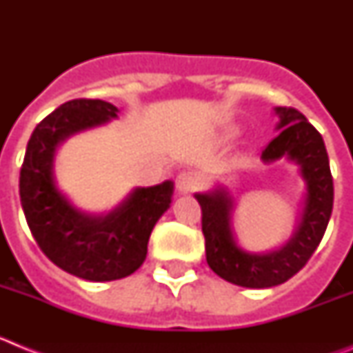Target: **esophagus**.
<instances>
[{"label": "esophagus", "instance_id": "obj_1", "mask_svg": "<svg viewBox=\"0 0 353 353\" xmlns=\"http://www.w3.org/2000/svg\"><path fill=\"white\" fill-rule=\"evenodd\" d=\"M174 183H176V189L180 192H191L199 185V176L192 171H182V173L176 174Z\"/></svg>", "mask_w": 353, "mask_h": 353}]
</instances>
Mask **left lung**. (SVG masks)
Returning <instances> with one entry per match:
<instances>
[{
  "label": "left lung",
  "mask_w": 353,
  "mask_h": 353,
  "mask_svg": "<svg viewBox=\"0 0 353 353\" xmlns=\"http://www.w3.org/2000/svg\"><path fill=\"white\" fill-rule=\"evenodd\" d=\"M279 117L276 138L261 152L265 164L286 159L299 168L305 194L297 226L285 245L269 252L240 248L233 230L235 198L226 187L196 192L201 207L207 263L224 281L244 288H270L288 281L307 263L329 224L334 185L322 136L293 108H274Z\"/></svg>",
  "instance_id": "obj_1"
}]
</instances>
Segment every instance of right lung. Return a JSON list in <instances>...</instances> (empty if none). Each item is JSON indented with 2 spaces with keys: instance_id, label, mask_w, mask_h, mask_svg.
<instances>
[{
  "instance_id": "add662e5",
  "label": "right lung",
  "mask_w": 353,
  "mask_h": 353,
  "mask_svg": "<svg viewBox=\"0 0 353 353\" xmlns=\"http://www.w3.org/2000/svg\"><path fill=\"white\" fill-rule=\"evenodd\" d=\"M118 108L99 99L61 104L35 127L28 141L19 194L37 244L54 265L86 281H114L139 269L150 233L170 208L173 182L136 187L108 214H88L72 205L54 176V155L74 134L104 125Z\"/></svg>"
}]
</instances>
